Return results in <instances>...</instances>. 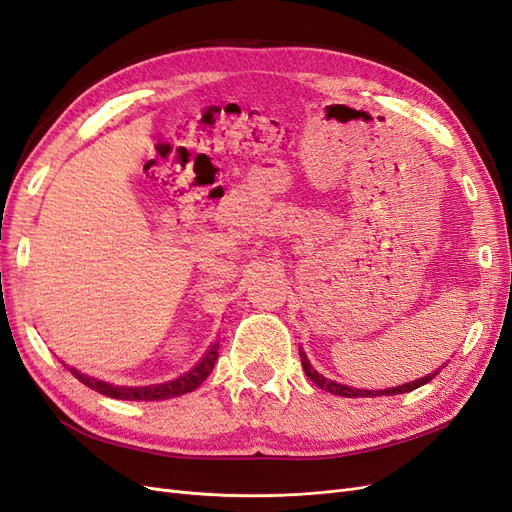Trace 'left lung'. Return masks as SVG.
<instances>
[{"instance_id": "obj_1", "label": "left lung", "mask_w": 512, "mask_h": 512, "mask_svg": "<svg viewBox=\"0 0 512 512\" xmlns=\"http://www.w3.org/2000/svg\"><path fill=\"white\" fill-rule=\"evenodd\" d=\"M299 354H301V365H303V369H305V374H307V378L312 380L316 386H320V389H324V391H329V393H333V395H339V397H382V395H399V393H410V391H414V389H418V386H423V384H427L431 378H436L438 376V371L436 374H429V376H425V378H418V380H414V382H408V384H404V386H395V389H382V391H365V389H354V386H346V384H339V382H333V380H329V378H324L322 374H318V371L312 367V363H309V359H307V354L299 348Z\"/></svg>"}]
</instances>
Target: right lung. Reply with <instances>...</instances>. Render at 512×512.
<instances>
[{
    "label": "right lung",
    "mask_w": 512,
    "mask_h": 512,
    "mask_svg": "<svg viewBox=\"0 0 512 512\" xmlns=\"http://www.w3.org/2000/svg\"><path fill=\"white\" fill-rule=\"evenodd\" d=\"M218 350H220V344L209 346L203 359H200L188 371V374H183L177 380H170L164 384H151V386H115V384H108L104 380L85 376V374H81V371H76L74 367H68V369L76 380H81L85 386H89V389H94L106 397L128 399V401H160V399H170V397L192 393L194 389H198V386L203 384L213 371V365H215V361H218Z\"/></svg>",
    "instance_id": "1"
}]
</instances>
